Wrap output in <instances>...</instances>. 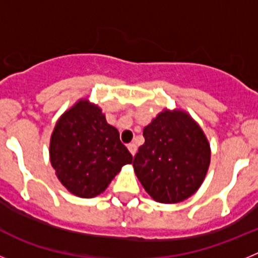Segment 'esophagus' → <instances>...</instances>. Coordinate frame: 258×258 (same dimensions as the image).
Masks as SVG:
<instances>
[{"label":"esophagus","instance_id":"esophagus-1","mask_svg":"<svg viewBox=\"0 0 258 258\" xmlns=\"http://www.w3.org/2000/svg\"><path fill=\"white\" fill-rule=\"evenodd\" d=\"M127 150H129V152H131V154L134 156L137 152V146L134 145V143H131V145H127Z\"/></svg>","mask_w":258,"mask_h":258}]
</instances>
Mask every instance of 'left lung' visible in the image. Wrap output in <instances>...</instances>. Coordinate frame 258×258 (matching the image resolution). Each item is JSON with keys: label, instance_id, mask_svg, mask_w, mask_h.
<instances>
[{"label": "left lung", "instance_id": "1", "mask_svg": "<svg viewBox=\"0 0 258 258\" xmlns=\"http://www.w3.org/2000/svg\"><path fill=\"white\" fill-rule=\"evenodd\" d=\"M145 143L134 156L137 177L159 203H178L200 187L211 149L199 125L182 111H164L143 129Z\"/></svg>", "mask_w": 258, "mask_h": 258}]
</instances>
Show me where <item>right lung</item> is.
Returning <instances> with one entry per match:
<instances>
[{"mask_svg": "<svg viewBox=\"0 0 258 258\" xmlns=\"http://www.w3.org/2000/svg\"><path fill=\"white\" fill-rule=\"evenodd\" d=\"M133 156L107 124L101 108L79 101L56 122L50 140V161L61 184L80 198L103 192Z\"/></svg>", "mask_w": 258, "mask_h": 258, "instance_id": "right-lung-1", "label": "right lung"}]
</instances>
